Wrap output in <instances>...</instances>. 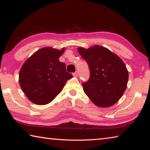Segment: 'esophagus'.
Wrapping results in <instances>:
<instances>
[{
    "label": "esophagus",
    "mask_w": 150,
    "mask_h": 150,
    "mask_svg": "<svg viewBox=\"0 0 150 150\" xmlns=\"http://www.w3.org/2000/svg\"><path fill=\"white\" fill-rule=\"evenodd\" d=\"M73 75L74 76V77H77V76H78V73L77 71L75 72V73H73Z\"/></svg>",
    "instance_id": "esophagus-1"
}]
</instances>
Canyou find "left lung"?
Wrapping results in <instances>:
<instances>
[{
  "mask_svg": "<svg viewBox=\"0 0 150 150\" xmlns=\"http://www.w3.org/2000/svg\"><path fill=\"white\" fill-rule=\"evenodd\" d=\"M78 52L87 63L90 77L82 85L83 91L95 105L108 107L115 104L125 91L128 71L123 61L105 47L95 45Z\"/></svg>",
  "mask_w": 150,
  "mask_h": 150,
  "instance_id": "8db88e82",
  "label": "left lung"
}]
</instances>
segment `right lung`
<instances>
[{
    "mask_svg": "<svg viewBox=\"0 0 150 150\" xmlns=\"http://www.w3.org/2000/svg\"><path fill=\"white\" fill-rule=\"evenodd\" d=\"M64 52L44 47L32 54L22 65L19 73L20 87L28 98L39 105H47L62 91L68 79L73 77L66 71L59 57Z\"/></svg>",
    "mask_w": 150,
    "mask_h": 150,
    "instance_id": "1",
    "label": "right lung"
}]
</instances>
